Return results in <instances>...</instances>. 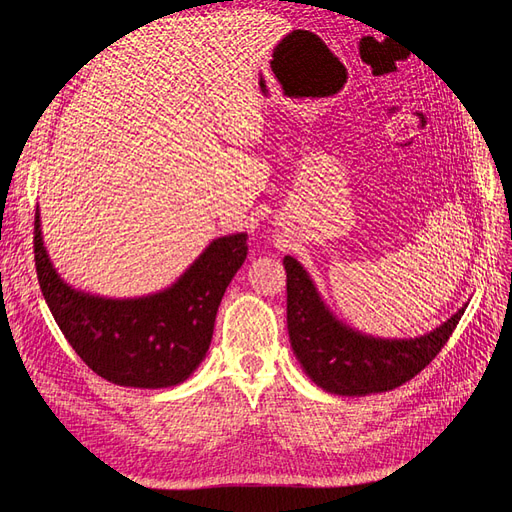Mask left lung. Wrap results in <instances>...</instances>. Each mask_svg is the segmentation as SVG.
Here are the masks:
<instances>
[{"label": "left lung", "mask_w": 512, "mask_h": 512, "mask_svg": "<svg viewBox=\"0 0 512 512\" xmlns=\"http://www.w3.org/2000/svg\"><path fill=\"white\" fill-rule=\"evenodd\" d=\"M290 346L305 374L335 395L393 391L423 371L453 335L466 305L438 329L414 339H378L339 322L292 256L284 258Z\"/></svg>", "instance_id": "1"}]
</instances>
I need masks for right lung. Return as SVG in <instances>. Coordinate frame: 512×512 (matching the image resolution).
<instances>
[{"label":"right lung","instance_id":"right-lung-1","mask_svg":"<svg viewBox=\"0 0 512 512\" xmlns=\"http://www.w3.org/2000/svg\"><path fill=\"white\" fill-rule=\"evenodd\" d=\"M247 256V235L215 239L179 280L138 299H104L74 290L53 269L34 222V260L42 297L74 352L119 386L166 389L203 363L215 314Z\"/></svg>","mask_w":512,"mask_h":512}]
</instances>
